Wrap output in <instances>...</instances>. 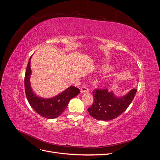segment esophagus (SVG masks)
<instances>
[{"instance_id":"obj_1","label":"esophagus","mask_w":160,"mask_h":160,"mask_svg":"<svg viewBox=\"0 0 160 160\" xmlns=\"http://www.w3.org/2000/svg\"><path fill=\"white\" fill-rule=\"evenodd\" d=\"M89 91V89L85 86H83L81 88V93H87V92Z\"/></svg>"}]
</instances>
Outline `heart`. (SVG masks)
<instances>
[{
    "mask_svg": "<svg viewBox=\"0 0 160 160\" xmlns=\"http://www.w3.org/2000/svg\"><path fill=\"white\" fill-rule=\"evenodd\" d=\"M109 69H110L109 67H102V71H108Z\"/></svg>",
    "mask_w": 160,
    "mask_h": 160,
    "instance_id": "heart-1",
    "label": "heart"
}]
</instances>
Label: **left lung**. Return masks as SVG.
<instances>
[{
	"mask_svg": "<svg viewBox=\"0 0 160 160\" xmlns=\"http://www.w3.org/2000/svg\"><path fill=\"white\" fill-rule=\"evenodd\" d=\"M136 92V89H133L127 95L117 98L108 89H96L92 92L94 100L93 103L88 109L89 113L98 120L113 119L127 109Z\"/></svg>",
	"mask_w": 160,
	"mask_h": 160,
	"instance_id": "obj_1",
	"label": "left lung"
}]
</instances>
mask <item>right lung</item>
<instances>
[{"label": "right lung", "mask_w": 160, "mask_h": 160, "mask_svg": "<svg viewBox=\"0 0 160 160\" xmlns=\"http://www.w3.org/2000/svg\"><path fill=\"white\" fill-rule=\"evenodd\" d=\"M31 58L28 61L25 76V89L27 100L31 108L42 117L47 119L56 118L67 108L69 101L80 93V89L75 86H71L61 93L50 99H43L37 96L32 90L30 76Z\"/></svg>", "instance_id": "add662e5"}]
</instances>
